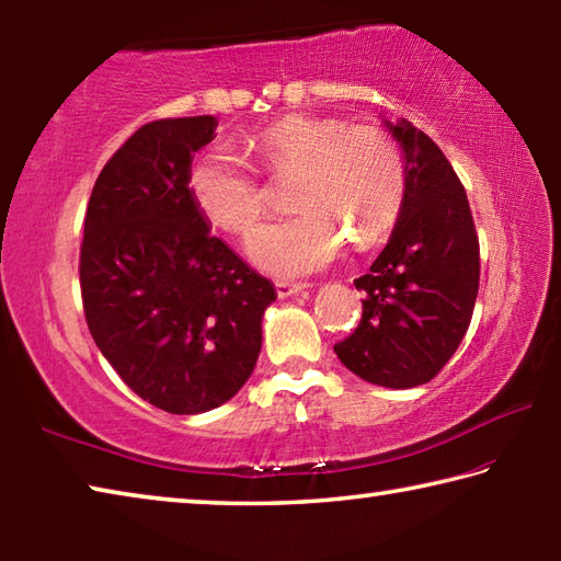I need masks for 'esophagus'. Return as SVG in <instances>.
<instances>
[{"instance_id":"esophagus-1","label":"esophagus","mask_w":561,"mask_h":561,"mask_svg":"<svg viewBox=\"0 0 561 561\" xmlns=\"http://www.w3.org/2000/svg\"><path fill=\"white\" fill-rule=\"evenodd\" d=\"M307 287H309L307 282H287V279L274 282V289H277V294H279L282 299L284 297H291V294H299V291H304Z\"/></svg>"}]
</instances>
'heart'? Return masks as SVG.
Masks as SVG:
<instances>
[{
    "label": "heart",
    "mask_w": 561,
    "mask_h": 561,
    "mask_svg": "<svg viewBox=\"0 0 561 561\" xmlns=\"http://www.w3.org/2000/svg\"><path fill=\"white\" fill-rule=\"evenodd\" d=\"M274 178L297 175L289 205L297 215L250 237L254 264L282 277L317 272L344 252L368 250L393 230L405 201V158L388 133L346 121L291 113L254 136ZM187 190L217 230L242 237L260 222L267 197L257 175L225 148L190 165Z\"/></svg>",
    "instance_id": "1"
}]
</instances>
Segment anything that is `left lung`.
I'll use <instances>...</instances> for the list:
<instances>
[{"instance_id": "8db88e82", "label": "left lung", "mask_w": 561, "mask_h": 561, "mask_svg": "<svg viewBox=\"0 0 561 561\" xmlns=\"http://www.w3.org/2000/svg\"><path fill=\"white\" fill-rule=\"evenodd\" d=\"M383 123L405 158V201L371 272L354 282L364 291V314L334 351L368 383L413 388L438 376L470 327L480 242L443 150L411 121Z\"/></svg>"}]
</instances>
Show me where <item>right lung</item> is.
I'll return each mask as SVG.
<instances>
[{
	"label": "right lung",
	"instance_id": "add662e5",
	"mask_svg": "<svg viewBox=\"0 0 561 561\" xmlns=\"http://www.w3.org/2000/svg\"><path fill=\"white\" fill-rule=\"evenodd\" d=\"M213 116L146 123L103 165L83 220L93 341L133 393L195 415L240 391L262 348L272 282L210 234L187 190Z\"/></svg>",
	"mask_w": 561,
	"mask_h": 561
}]
</instances>
